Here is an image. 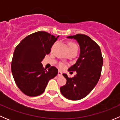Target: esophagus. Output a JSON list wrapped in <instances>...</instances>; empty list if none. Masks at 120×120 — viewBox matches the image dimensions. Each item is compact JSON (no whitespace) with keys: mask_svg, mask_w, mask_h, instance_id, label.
<instances>
[{"mask_svg":"<svg viewBox=\"0 0 120 120\" xmlns=\"http://www.w3.org/2000/svg\"><path fill=\"white\" fill-rule=\"evenodd\" d=\"M57 75L59 76V77H61V76L62 75V72H61L60 71H59V72H58Z\"/></svg>","mask_w":120,"mask_h":120,"instance_id":"1","label":"esophagus"}]
</instances>
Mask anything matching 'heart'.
<instances>
[{
	"label": "heart",
	"instance_id": "1",
	"mask_svg": "<svg viewBox=\"0 0 120 120\" xmlns=\"http://www.w3.org/2000/svg\"><path fill=\"white\" fill-rule=\"evenodd\" d=\"M68 47H69V49H72V48H78L77 45H76L75 43H74V42H70V43H68ZM59 67H60V68H64L65 67L64 64L63 63H60L59 64Z\"/></svg>",
	"mask_w": 120,
	"mask_h": 120
}]
</instances>
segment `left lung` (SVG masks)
<instances>
[{"label":"left lung","mask_w":120,"mask_h":120,"mask_svg":"<svg viewBox=\"0 0 120 120\" xmlns=\"http://www.w3.org/2000/svg\"><path fill=\"white\" fill-rule=\"evenodd\" d=\"M67 38L77 40L80 46V55L76 63L68 70L76 71L77 74L68 78L66 74H63L67 82L60 90L67 99L78 100L86 96L96 85L101 75L103 60L99 46L89 37L77 34Z\"/></svg>","instance_id":"left-lung-1"}]
</instances>
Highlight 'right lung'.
Segmentation results:
<instances>
[{"instance_id": "right-lung-1", "label": "right lung", "mask_w": 120, "mask_h": 120, "mask_svg": "<svg viewBox=\"0 0 120 120\" xmlns=\"http://www.w3.org/2000/svg\"><path fill=\"white\" fill-rule=\"evenodd\" d=\"M45 31H38L23 39L14 50L11 68L15 82L22 93L37 96L44 92L50 79L58 74L52 66L47 71L41 61L57 38Z\"/></svg>"}]
</instances>
